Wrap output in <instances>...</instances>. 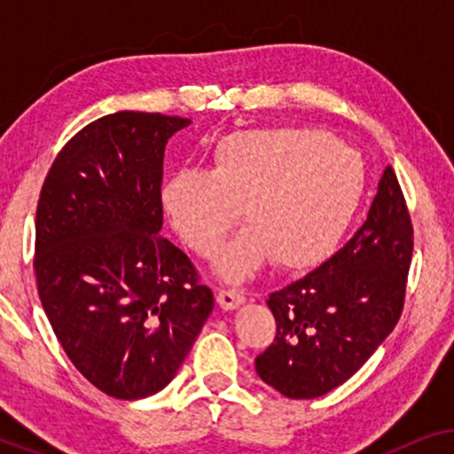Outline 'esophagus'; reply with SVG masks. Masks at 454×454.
<instances>
[{"instance_id": "esophagus-1", "label": "esophagus", "mask_w": 454, "mask_h": 454, "mask_svg": "<svg viewBox=\"0 0 454 454\" xmlns=\"http://www.w3.org/2000/svg\"><path fill=\"white\" fill-rule=\"evenodd\" d=\"M244 300H246L244 294L238 289H223V291H219V295H216V301H219V306L223 309L239 308L241 303H244Z\"/></svg>"}]
</instances>
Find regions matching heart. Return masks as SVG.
I'll return each instance as SVG.
<instances>
[{
    "label": "heart",
    "instance_id": "b5f03b06",
    "mask_svg": "<svg viewBox=\"0 0 454 454\" xmlns=\"http://www.w3.org/2000/svg\"><path fill=\"white\" fill-rule=\"evenodd\" d=\"M357 151L314 128L272 126L227 134L208 169H179L160 192L165 215L198 256L213 258L239 219L250 221L219 258L229 281L272 258L308 269L331 256L364 196Z\"/></svg>",
    "mask_w": 454,
    "mask_h": 454
}]
</instances>
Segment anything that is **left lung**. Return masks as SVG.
<instances>
[{"label": "left lung", "mask_w": 454, "mask_h": 454, "mask_svg": "<svg viewBox=\"0 0 454 454\" xmlns=\"http://www.w3.org/2000/svg\"><path fill=\"white\" fill-rule=\"evenodd\" d=\"M411 256V216L387 167L356 235L269 295L277 337L256 357L258 376L289 399H316L349 380L399 322Z\"/></svg>", "instance_id": "1"}]
</instances>
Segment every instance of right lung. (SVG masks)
Segmentation results:
<instances>
[{
	"label": "right lung",
	"instance_id": "obj_1",
	"mask_svg": "<svg viewBox=\"0 0 454 454\" xmlns=\"http://www.w3.org/2000/svg\"><path fill=\"white\" fill-rule=\"evenodd\" d=\"M190 120L120 111L55 157L35 219L36 289L66 356L123 401L177 374L215 297L160 235L165 145Z\"/></svg>",
	"mask_w": 454,
	"mask_h": 454
}]
</instances>
